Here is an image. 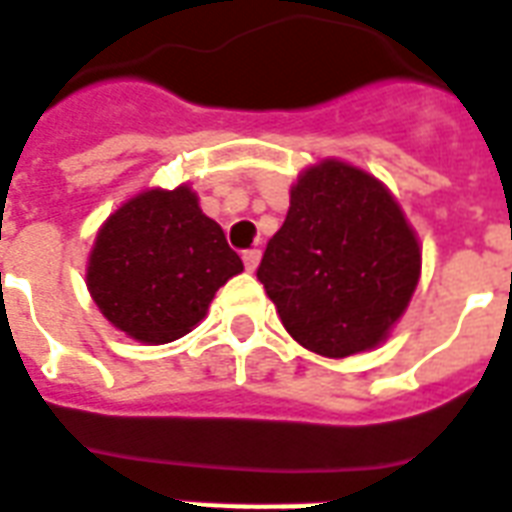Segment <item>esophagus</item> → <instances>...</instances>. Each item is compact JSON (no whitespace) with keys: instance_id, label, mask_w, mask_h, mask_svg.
<instances>
[{"instance_id":"esophagus-1","label":"esophagus","mask_w":512,"mask_h":512,"mask_svg":"<svg viewBox=\"0 0 512 512\" xmlns=\"http://www.w3.org/2000/svg\"><path fill=\"white\" fill-rule=\"evenodd\" d=\"M241 257H244L246 271H255V268L260 266V249H246Z\"/></svg>"}]
</instances>
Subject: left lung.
<instances>
[{"instance_id":"8db88e82","label":"left lung","mask_w":512,"mask_h":512,"mask_svg":"<svg viewBox=\"0 0 512 512\" xmlns=\"http://www.w3.org/2000/svg\"><path fill=\"white\" fill-rule=\"evenodd\" d=\"M420 276V244L382 181L347 162L306 168L257 279L295 342L347 358L388 339Z\"/></svg>"}]
</instances>
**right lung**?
Here are the masks:
<instances>
[{"label": "right lung", "mask_w": 512, "mask_h": 512, "mask_svg": "<svg viewBox=\"0 0 512 512\" xmlns=\"http://www.w3.org/2000/svg\"><path fill=\"white\" fill-rule=\"evenodd\" d=\"M241 271L222 227L181 184L146 189L105 219L86 285L108 323L138 342L165 344L192 331L214 293Z\"/></svg>", "instance_id": "1"}]
</instances>
